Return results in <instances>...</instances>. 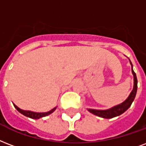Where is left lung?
I'll use <instances>...</instances> for the list:
<instances>
[{
    "instance_id": "1",
    "label": "left lung",
    "mask_w": 146,
    "mask_h": 146,
    "mask_svg": "<svg viewBox=\"0 0 146 146\" xmlns=\"http://www.w3.org/2000/svg\"><path fill=\"white\" fill-rule=\"evenodd\" d=\"M130 64L132 66V73L133 75V80H134V85H133V89H132V92L130 93L129 96H128L126 100L120 103L119 105L115 106L113 107L108 109V110H93V109H87L88 111L90 113H93V115H97L100 117L105 118V119H112L115 116H119L123 113H125V111L129 109L132 105L133 100L135 99V95H136V92H137V77H136V74L135 73L133 68H132V64L129 60Z\"/></svg>"
}]
</instances>
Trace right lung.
<instances>
[{"label": "right lung", "mask_w": 146, "mask_h": 146, "mask_svg": "<svg viewBox=\"0 0 146 146\" xmlns=\"http://www.w3.org/2000/svg\"><path fill=\"white\" fill-rule=\"evenodd\" d=\"M14 106L19 113H21V114H23V115L27 116V117L31 118V119H38L40 118L44 117V116H46V115H50L51 113H53L56 110V107L53 108V110H50V111L46 112V113H36V112H32V111H27V110H21V109H20L19 107H17L15 104H14Z\"/></svg>", "instance_id": "add662e5"}]
</instances>
